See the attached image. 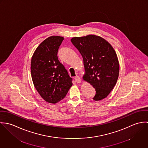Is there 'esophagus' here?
Masks as SVG:
<instances>
[{
    "label": "esophagus",
    "instance_id": "34e87169",
    "mask_svg": "<svg viewBox=\"0 0 148 148\" xmlns=\"http://www.w3.org/2000/svg\"><path fill=\"white\" fill-rule=\"evenodd\" d=\"M75 81H76L77 83H81V82H82V80H81L80 77L79 76H76V77H75Z\"/></svg>",
    "mask_w": 148,
    "mask_h": 148
}]
</instances>
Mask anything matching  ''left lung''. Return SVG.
<instances>
[{
    "label": "left lung",
    "mask_w": 148,
    "mask_h": 148,
    "mask_svg": "<svg viewBox=\"0 0 148 148\" xmlns=\"http://www.w3.org/2000/svg\"><path fill=\"white\" fill-rule=\"evenodd\" d=\"M71 42L83 59L85 72L83 79L95 88L93 99H104L113 89L119 75V63L115 51L105 39L94 35L74 37Z\"/></svg>",
    "instance_id": "obj_1"
}]
</instances>
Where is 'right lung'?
<instances>
[{"mask_svg": "<svg viewBox=\"0 0 148 148\" xmlns=\"http://www.w3.org/2000/svg\"><path fill=\"white\" fill-rule=\"evenodd\" d=\"M64 38L52 36L36 49L31 63L34 85L42 99L55 104L63 99L72 85V79L58 60V52Z\"/></svg>", "mask_w": 148, "mask_h": 148, "instance_id": "add662e5", "label": "right lung"}]
</instances>
